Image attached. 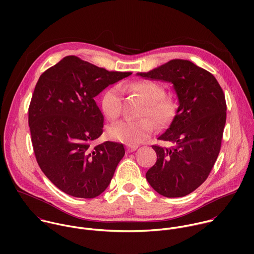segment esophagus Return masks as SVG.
<instances>
[{"label": "esophagus", "mask_w": 254, "mask_h": 254, "mask_svg": "<svg viewBox=\"0 0 254 254\" xmlns=\"http://www.w3.org/2000/svg\"><path fill=\"white\" fill-rule=\"evenodd\" d=\"M138 148L137 144H127V150L128 153H131V152H134L136 149Z\"/></svg>", "instance_id": "esophagus-1"}]
</instances>
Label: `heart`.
Returning a JSON list of instances; mask_svg holds the SVG:
<instances>
[{"label": "heart", "mask_w": 254, "mask_h": 254, "mask_svg": "<svg viewBox=\"0 0 254 254\" xmlns=\"http://www.w3.org/2000/svg\"><path fill=\"white\" fill-rule=\"evenodd\" d=\"M133 91L138 92L148 106L143 115L151 117L158 125L165 124L173 114V105L170 100L165 99L164 88L156 82L140 80L125 85ZM101 106L104 115L110 120H117L123 113V93L119 85L108 88L101 99ZM155 128L150 119L138 121L125 120L107 129V136L111 139L123 141L128 144L137 143L146 138Z\"/></svg>", "instance_id": "b5f03b06"}]
</instances>
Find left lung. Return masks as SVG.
I'll list each match as a JSON object with an SVG mask.
<instances>
[{"label": "left lung", "instance_id": "1", "mask_svg": "<svg viewBox=\"0 0 254 254\" xmlns=\"http://www.w3.org/2000/svg\"><path fill=\"white\" fill-rule=\"evenodd\" d=\"M136 75L173 84L178 108L158 137L173 146H153L158 159L146 178L160 195L184 197L205 182L219 155L226 123L223 90L210 72L184 59Z\"/></svg>", "mask_w": 254, "mask_h": 254}]
</instances>
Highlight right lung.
Instances as JSON below:
<instances>
[{"label":"right lung","mask_w":254,"mask_h":254,"mask_svg":"<svg viewBox=\"0 0 254 254\" xmlns=\"http://www.w3.org/2000/svg\"><path fill=\"white\" fill-rule=\"evenodd\" d=\"M130 74L66 56L36 84L29 106L35 157L45 176L64 193L90 199L110 185L125 148L114 141L92 146L103 127L94 97Z\"/></svg>","instance_id":"obj_1"}]
</instances>
